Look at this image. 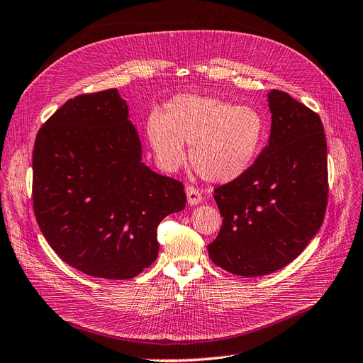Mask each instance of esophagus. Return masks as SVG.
<instances>
[{"instance_id":"obj_1","label":"esophagus","mask_w":363,"mask_h":363,"mask_svg":"<svg viewBox=\"0 0 363 363\" xmlns=\"http://www.w3.org/2000/svg\"><path fill=\"white\" fill-rule=\"evenodd\" d=\"M185 193H186V201H189V203H190L191 206L202 202V194H201V191H199V190L196 189V186L186 185V186H185Z\"/></svg>"}]
</instances>
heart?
<instances>
[{
  "mask_svg": "<svg viewBox=\"0 0 363 363\" xmlns=\"http://www.w3.org/2000/svg\"><path fill=\"white\" fill-rule=\"evenodd\" d=\"M265 135L261 113L250 105L202 95H179L166 113L154 111L146 121V138L158 167L178 170L186 160L202 178L226 184L238 179L258 158Z\"/></svg>",
  "mask_w": 363,
  "mask_h": 363,
  "instance_id": "b5f03b06",
  "label": "heart"
}]
</instances>
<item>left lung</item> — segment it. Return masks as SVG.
<instances>
[{"mask_svg": "<svg viewBox=\"0 0 363 363\" xmlns=\"http://www.w3.org/2000/svg\"><path fill=\"white\" fill-rule=\"evenodd\" d=\"M268 145L242 177L214 190L223 223L208 244L209 258L245 277L270 274L294 261L323 225L329 199L320 116L282 90L268 93Z\"/></svg>", "mask_w": 363, "mask_h": 363, "instance_id": "8db88e82", "label": "left lung"}]
</instances>
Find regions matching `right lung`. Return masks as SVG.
I'll return each mask as SVG.
<instances>
[{
    "label": "right lung",
    "mask_w": 363,
    "mask_h": 363,
    "mask_svg": "<svg viewBox=\"0 0 363 363\" xmlns=\"http://www.w3.org/2000/svg\"><path fill=\"white\" fill-rule=\"evenodd\" d=\"M184 184L142 162L116 89L66 101L33 149V209L52 250L84 274L125 280L157 259L161 220L185 208Z\"/></svg>",
    "instance_id": "1"
}]
</instances>
